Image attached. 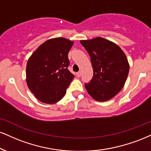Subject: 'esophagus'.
Here are the masks:
<instances>
[{
    "label": "esophagus",
    "instance_id": "esophagus-1",
    "mask_svg": "<svg viewBox=\"0 0 151 151\" xmlns=\"http://www.w3.org/2000/svg\"><path fill=\"white\" fill-rule=\"evenodd\" d=\"M81 75V71H79V72H78L77 73V77H80Z\"/></svg>",
    "mask_w": 151,
    "mask_h": 151
}]
</instances>
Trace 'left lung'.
<instances>
[{
	"mask_svg": "<svg viewBox=\"0 0 151 151\" xmlns=\"http://www.w3.org/2000/svg\"><path fill=\"white\" fill-rule=\"evenodd\" d=\"M81 44L89 54L93 76L85 83L88 93L100 102L112 99L124 86L129 64L120 47L102 37L81 40Z\"/></svg>",
	"mask_w": 151,
	"mask_h": 151,
	"instance_id": "obj_1",
	"label": "left lung"
}]
</instances>
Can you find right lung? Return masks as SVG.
I'll return each instance as SVG.
<instances>
[{"label":"right lung","mask_w":151,"mask_h":151,"mask_svg":"<svg viewBox=\"0 0 151 151\" xmlns=\"http://www.w3.org/2000/svg\"><path fill=\"white\" fill-rule=\"evenodd\" d=\"M74 41L63 37L47 40L27 61L26 81L39 101L53 104L64 97L74 76L68 69Z\"/></svg>","instance_id":"obj_1"}]
</instances>
